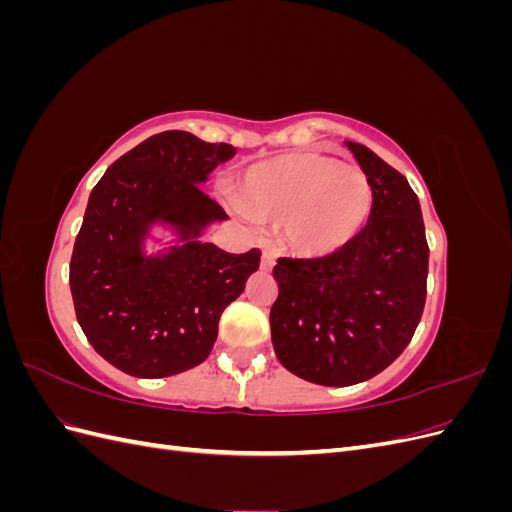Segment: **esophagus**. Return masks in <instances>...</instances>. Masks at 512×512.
Here are the masks:
<instances>
[{
    "label": "esophagus",
    "mask_w": 512,
    "mask_h": 512,
    "mask_svg": "<svg viewBox=\"0 0 512 512\" xmlns=\"http://www.w3.org/2000/svg\"><path fill=\"white\" fill-rule=\"evenodd\" d=\"M273 265H275V256L271 254V252H265L262 254V260H260V267L265 269V271H269V269H273Z\"/></svg>",
    "instance_id": "esophagus-1"
}]
</instances>
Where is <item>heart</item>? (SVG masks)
Instances as JSON below:
<instances>
[{
    "instance_id": "obj_1",
    "label": "heart",
    "mask_w": 512,
    "mask_h": 512,
    "mask_svg": "<svg viewBox=\"0 0 512 512\" xmlns=\"http://www.w3.org/2000/svg\"><path fill=\"white\" fill-rule=\"evenodd\" d=\"M239 200L262 220H282L290 250L337 252L365 228L374 188L361 168L316 151H292L252 164L239 179Z\"/></svg>"
}]
</instances>
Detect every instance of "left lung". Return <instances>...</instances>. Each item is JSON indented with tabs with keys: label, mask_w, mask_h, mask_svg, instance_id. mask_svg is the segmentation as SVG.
Segmentation results:
<instances>
[{
	"label": "left lung",
	"mask_w": 512,
	"mask_h": 512,
	"mask_svg": "<svg viewBox=\"0 0 512 512\" xmlns=\"http://www.w3.org/2000/svg\"><path fill=\"white\" fill-rule=\"evenodd\" d=\"M374 188L367 226L337 252L277 258L271 339L277 359L307 382L350 386L406 350L427 299L429 245L406 177L346 143Z\"/></svg>",
	"instance_id": "left-lung-1"
}]
</instances>
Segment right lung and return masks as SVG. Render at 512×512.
Here are the masks:
<instances>
[{"instance_id":"right-lung-1","label":"right lung","mask_w":512,"mask_h":512,"mask_svg":"<svg viewBox=\"0 0 512 512\" xmlns=\"http://www.w3.org/2000/svg\"><path fill=\"white\" fill-rule=\"evenodd\" d=\"M232 156V145L170 130L123 153L91 190L70 258L74 312L87 342L130 376L166 378L203 363L222 312L260 265L258 247L228 254L196 241L226 218L198 183ZM153 219L179 225L189 243L143 259Z\"/></svg>"}]
</instances>
